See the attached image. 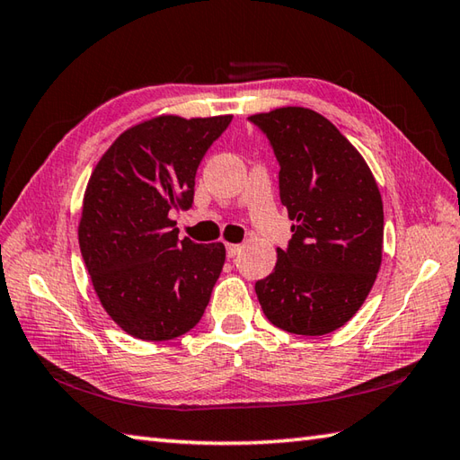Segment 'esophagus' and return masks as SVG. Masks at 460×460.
<instances>
[{
  "mask_svg": "<svg viewBox=\"0 0 460 460\" xmlns=\"http://www.w3.org/2000/svg\"><path fill=\"white\" fill-rule=\"evenodd\" d=\"M239 252H241V245H233V243H229V245H227V257L229 259H235Z\"/></svg>",
  "mask_w": 460,
  "mask_h": 460,
  "instance_id": "1",
  "label": "esophagus"
}]
</instances>
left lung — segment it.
<instances>
[{
  "label": "left lung",
  "mask_w": 460,
  "mask_h": 460,
  "mask_svg": "<svg viewBox=\"0 0 460 460\" xmlns=\"http://www.w3.org/2000/svg\"><path fill=\"white\" fill-rule=\"evenodd\" d=\"M249 120L280 172L292 239L255 292L277 328L324 336L344 326L374 287L384 249V203L366 160L324 116L285 106Z\"/></svg>",
  "instance_id": "1"
}]
</instances>
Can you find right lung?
Masks as SVG:
<instances>
[{"label": "right lung", "instance_id": "add662e5", "mask_svg": "<svg viewBox=\"0 0 460 460\" xmlns=\"http://www.w3.org/2000/svg\"><path fill=\"white\" fill-rule=\"evenodd\" d=\"M231 119L155 116L122 132L96 164L79 245L96 296L126 334L173 340L209 305L223 243L180 239L170 213L191 208L195 173Z\"/></svg>", "mask_w": 460, "mask_h": 460}]
</instances>
